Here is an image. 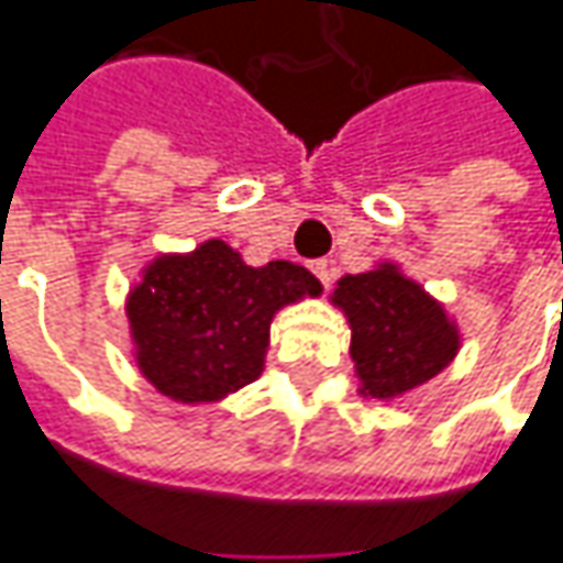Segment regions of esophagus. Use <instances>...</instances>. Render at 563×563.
<instances>
[{"instance_id":"1","label":"esophagus","mask_w":563,"mask_h":563,"mask_svg":"<svg viewBox=\"0 0 563 563\" xmlns=\"http://www.w3.org/2000/svg\"><path fill=\"white\" fill-rule=\"evenodd\" d=\"M310 272H313V278H317V282H320V285H329V278H332V263H329V260H313V263H310Z\"/></svg>"}]
</instances>
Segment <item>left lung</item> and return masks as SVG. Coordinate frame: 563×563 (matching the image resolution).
<instances>
[{
    "mask_svg": "<svg viewBox=\"0 0 563 563\" xmlns=\"http://www.w3.org/2000/svg\"><path fill=\"white\" fill-rule=\"evenodd\" d=\"M352 323V361L361 393L396 399L437 377L460 349L443 307L396 266L345 275L332 295Z\"/></svg>",
    "mask_w": 563,
    "mask_h": 563,
    "instance_id": "8db88e82",
    "label": "left lung"
}]
</instances>
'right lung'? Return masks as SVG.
Wrapping results in <instances>:
<instances>
[{"instance_id": "add662e5", "label": "right lung", "mask_w": 563, "mask_h": 563, "mask_svg": "<svg viewBox=\"0 0 563 563\" xmlns=\"http://www.w3.org/2000/svg\"><path fill=\"white\" fill-rule=\"evenodd\" d=\"M320 291L307 268L246 266L224 240L161 256L126 303L139 367L170 399L214 402L263 374L275 310Z\"/></svg>"}]
</instances>
